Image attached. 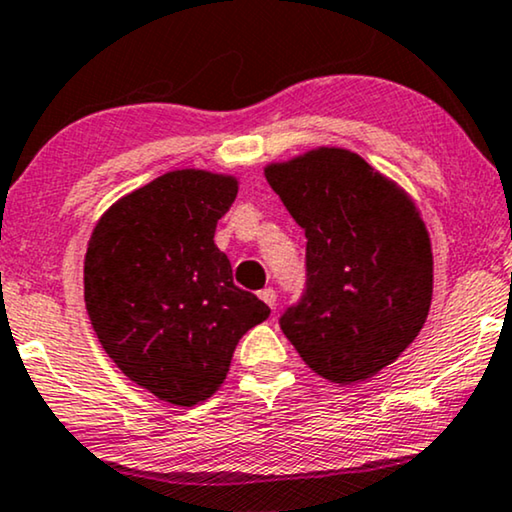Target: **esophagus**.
Returning a JSON list of instances; mask_svg holds the SVG:
<instances>
[{
    "mask_svg": "<svg viewBox=\"0 0 512 512\" xmlns=\"http://www.w3.org/2000/svg\"><path fill=\"white\" fill-rule=\"evenodd\" d=\"M260 300L264 302V304H269L271 309L276 307V290L274 288H264V290H260Z\"/></svg>",
    "mask_w": 512,
    "mask_h": 512,
    "instance_id": "obj_1",
    "label": "esophagus"
}]
</instances>
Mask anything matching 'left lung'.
I'll return each mask as SVG.
<instances>
[{"label":"left lung","mask_w":512,"mask_h":512,"mask_svg":"<svg viewBox=\"0 0 512 512\" xmlns=\"http://www.w3.org/2000/svg\"><path fill=\"white\" fill-rule=\"evenodd\" d=\"M307 236V295L281 331L321 378H373L418 338L432 302V245L397 181L340 146L264 167Z\"/></svg>","instance_id":"1"}]
</instances>
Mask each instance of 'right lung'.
<instances>
[{
    "instance_id": "right-lung-1",
    "label": "right lung",
    "mask_w": 512,
    "mask_h": 512,
    "mask_svg": "<svg viewBox=\"0 0 512 512\" xmlns=\"http://www.w3.org/2000/svg\"><path fill=\"white\" fill-rule=\"evenodd\" d=\"M238 193L234 174L165 172L115 200L84 255V302L96 338L132 383L174 406L210 399L238 340L271 314L234 286L215 245Z\"/></svg>"
}]
</instances>
